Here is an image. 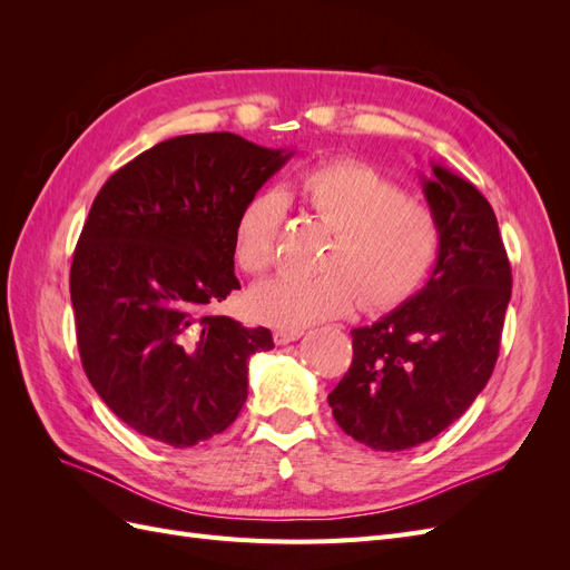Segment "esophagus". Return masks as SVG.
<instances>
[{
	"instance_id": "1",
	"label": "esophagus",
	"mask_w": 570,
	"mask_h": 570,
	"mask_svg": "<svg viewBox=\"0 0 570 570\" xmlns=\"http://www.w3.org/2000/svg\"><path fill=\"white\" fill-rule=\"evenodd\" d=\"M304 335V327H275L273 340L275 344H289Z\"/></svg>"
}]
</instances>
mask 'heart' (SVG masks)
<instances>
[{
	"label": "heart",
	"mask_w": 570,
	"mask_h": 570,
	"mask_svg": "<svg viewBox=\"0 0 570 570\" xmlns=\"http://www.w3.org/2000/svg\"><path fill=\"white\" fill-rule=\"evenodd\" d=\"M304 206L327 228L316 275L278 273L252 289V306L271 325L297 327L347 314L385 312L406 302L440 254V220L428 202L368 164L331 159L306 168L295 183ZM285 199L264 189L252 195L235 220V258L247 273L268 271L278 258Z\"/></svg>",
	"instance_id": "obj_1"
}]
</instances>
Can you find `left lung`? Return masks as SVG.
<instances>
[{
    "mask_svg": "<svg viewBox=\"0 0 570 570\" xmlns=\"http://www.w3.org/2000/svg\"><path fill=\"white\" fill-rule=\"evenodd\" d=\"M423 193L440 220L425 287L373 325L354 327V358L327 404L344 433L377 452L440 435L488 385L499 356L511 264L490 202L433 166Z\"/></svg>",
    "mask_w": 570,
    "mask_h": 570,
    "instance_id": "8db88e82",
    "label": "left lung"
}]
</instances>
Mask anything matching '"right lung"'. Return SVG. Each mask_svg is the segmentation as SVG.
Segmentation results:
<instances>
[{"label":"right lung","instance_id":"right-lung-1","mask_svg":"<svg viewBox=\"0 0 570 570\" xmlns=\"http://www.w3.org/2000/svg\"><path fill=\"white\" fill-rule=\"evenodd\" d=\"M292 157L233 132L170 137L101 185L71 264L82 368L116 416L170 446L223 433L268 327L212 306L239 289L235 220Z\"/></svg>","mask_w":570,"mask_h":570}]
</instances>
